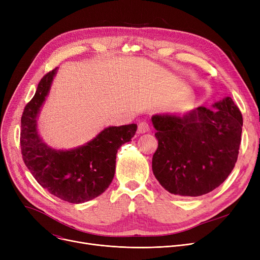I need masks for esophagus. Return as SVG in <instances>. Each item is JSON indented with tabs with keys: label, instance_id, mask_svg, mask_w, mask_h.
Segmentation results:
<instances>
[{
	"label": "esophagus",
	"instance_id": "34e87169",
	"mask_svg": "<svg viewBox=\"0 0 260 260\" xmlns=\"http://www.w3.org/2000/svg\"><path fill=\"white\" fill-rule=\"evenodd\" d=\"M148 131H149V126H148L147 123H145V122L139 123V125H138V133L139 134H144V133H147Z\"/></svg>",
	"mask_w": 260,
	"mask_h": 260
}]
</instances>
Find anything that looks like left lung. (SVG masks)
<instances>
[{"label":"left lung","mask_w":260,"mask_h":260,"mask_svg":"<svg viewBox=\"0 0 260 260\" xmlns=\"http://www.w3.org/2000/svg\"><path fill=\"white\" fill-rule=\"evenodd\" d=\"M197 107L183 116L152 117L158 148L153 173L168 192L197 197L212 192L233 171L238 158L242 115L232 98Z\"/></svg>","instance_id":"obj_1"}]
</instances>
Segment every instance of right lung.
I'll use <instances>...</instances> for the list:
<instances>
[{
  "label": "right lung",
  "instance_id": "add662e5",
  "mask_svg": "<svg viewBox=\"0 0 260 260\" xmlns=\"http://www.w3.org/2000/svg\"><path fill=\"white\" fill-rule=\"evenodd\" d=\"M58 67L39 82L21 118V152L38 183L64 201L83 203L101 195L113 181L119 147L132 140L137 124L108 126L86 144L63 151L49 147L38 134L37 119Z\"/></svg>",
  "mask_w": 260,
  "mask_h": 260
}]
</instances>
